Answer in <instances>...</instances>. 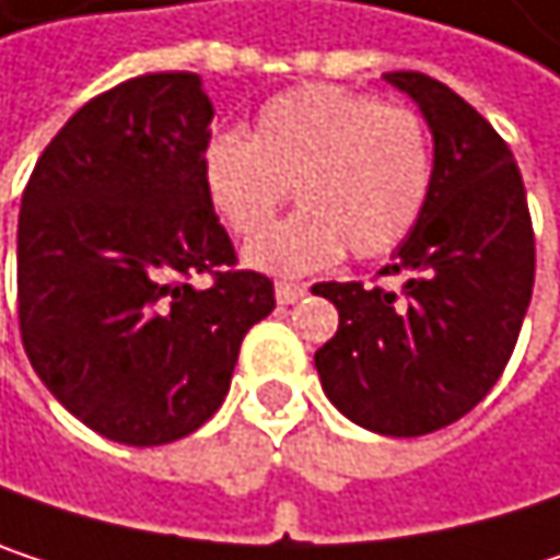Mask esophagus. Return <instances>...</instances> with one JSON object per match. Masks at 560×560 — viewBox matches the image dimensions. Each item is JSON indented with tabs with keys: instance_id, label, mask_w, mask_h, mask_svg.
<instances>
[{
	"instance_id": "34e87169",
	"label": "esophagus",
	"mask_w": 560,
	"mask_h": 560,
	"mask_svg": "<svg viewBox=\"0 0 560 560\" xmlns=\"http://www.w3.org/2000/svg\"><path fill=\"white\" fill-rule=\"evenodd\" d=\"M307 294V284H298V281H279L276 284V301L279 304H294Z\"/></svg>"
}]
</instances>
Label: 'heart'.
<instances>
[{
    "label": "heart",
    "instance_id": "obj_1",
    "mask_svg": "<svg viewBox=\"0 0 560 560\" xmlns=\"http://www.w3.org/2000/svg\"><path fill=\"white\" fill-rule=\"evenodd\" d=\"M200 180L240 240L258 236L294 186L302 210L249 243L246 262L304 276L347 249L357 259L395 253L428 207L434 149L415 109L304 83L259 106L249 139L213 136L200 152Z\"/></svg>",
    "mask_w": 560,
    "mask_h": 560
}]
</instances>
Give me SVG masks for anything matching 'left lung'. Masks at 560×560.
I'll list each match as a JSON object with an SVG mask.
<instances>
[{
  "label": "left lung",
  "instance_id": "8db88e82",
  "mask_svg": "<svg viewBox=\"0 0 560 560\" xmlns=\"http://www.w3.org/2000/svg\"><path fill=\"white\" fill-rule=\"evenodd\" d=\"M434 139V187L380 284L320 281L340 311L314 353L327 398L360 428L418 438L464 418L503 376L535 284V233L525 184L500 132L451 86L392 70Z\"/></svg>",
  "mask_w": 560,
  "mask_h": 560
}]
</instances>
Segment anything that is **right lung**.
Instances as JSON below:
<instances>
[{"mask_svg": "<svg viewBox=\"0 0 560 560\" xmlns=\"http://www.w3.org/2000/svg\"><path fill=\"white\" fill-rule=\"evenodd\" d=\"M210 119L197 73L132 77L67 119L22 194L25 353L73 418L129 447L197 431L276 307L272 281L233 269L207 200Z\"/></svg>", "mask_w": 560, "mask_h": 560, "instance_id": "add662e5", "label": "right lung"}]
</instances>
